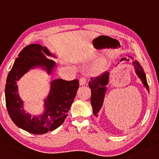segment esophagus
Here are the masks:
<instances>
[{
	"instance_id": "34e87169",
	"label": "esophagus",
	"mask_w": 159,
	"mask_h": 159,
	"mask_svg": "<svg viewBox=\"0 0 159 159\" xmlns=\"http://www.w3.org/2000/svg\"><path fill=\"white\" fill-rule=\"evenodd\" d=\"M87 83V78L84 77H82L80 79V84L81 86L84 85Z\"/></svg>"
}]
</instances>
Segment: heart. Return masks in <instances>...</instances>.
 Masks as SVG:
<instances>
[{
    "instance_id": "1",
    "label": "heart",
    "mask_w": 159,
    "mask_h": 159,
    "mask_svg": "<svg viewBox=\"0 0 159 159\" xmlns=\"http://www.w3.org/2000/svg\"><path fill=\"white\" fill-rule=\"evenodd\" d=\"M104 62H102V63H100L98 66L96 67L95 68V70L96 72H101L102 71V70H103L104 68Z\"/></svg>"
}]
</instances>
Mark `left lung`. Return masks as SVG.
<instances>
[{
  "label": "left lung",
  "instance_id": "8db88e82",
  "mask_svg": "<svg viewBox=\"0 0 159 159\" xmlns=\"http://www.w3.org/2000/svg\"><path fill=\"white\" fill-rule=\"evenodd\" d=\"M126 58H123L121 59V61H126ZM128 61V60H126ZM132 63L134 66L135 68L136 73L138 75V77L140 78L142 82L144 85V87L147 88V89L149 90V86L147 84L146 75L143 70V67L140 66L138 61H133ZM108 80H109V72H105L100 76L96 77H91V80L89 82V86L91 89V102L93 107V112L94 115L96 116H98V112L103 103V100L105 97V93L106 91V86L108 84Z\"/></svg>",
  "mask_w": 159,
  "mask_h": 159
}]
</instances>
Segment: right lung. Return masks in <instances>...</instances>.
Returning a JSON list of instances; mask_svg holds the SVG:
<instances>
[{"label": "right lung", "mask_w": 159, "mask_h": 159, "mask_svg": "<svg viewBox=\"0 0 159 159\" xmlns=\"http://www.w3.org/2000/svg\"><path fill=\"white\" fill-rule=\"evenodd\" d=\"M52 56L47 48L39 44L26 46L19 53L8 73L5 85V103L11 119L19 128L36 135L44 134L57 129L65 121L79 88V80H54L48 98L45 101V112L40 119L32 116L23 109L16 82L30 68L44 66L51 73L55 63L47 58Z\"/></svg>", "instance_id": "add662e5"}]
</instances>
